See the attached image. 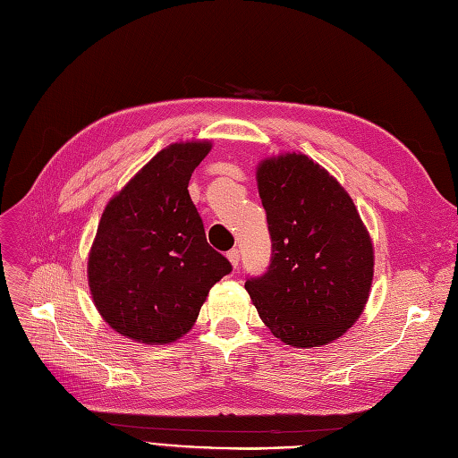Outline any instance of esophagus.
I'll list each match as a JSON object with an SVG mask.
<instances>
[{
	"mask_svg": "<svg viewBox=\"0 0 458 458\" xmlns=\"http://www.w3.org/2000/svg\"><path fill=\"white\" fill-rule=\"evenodd\" d=\"M227 259L231 261L233 269H237V267H239V261H241V252L237 250V248H233V250H229V252H227Z\"/></svg>",
	"mask_w": 458,
	"mask_h": 458,
	"instance_id": "esophagus-1",
	"label": "esophagus"
}]
</instances>
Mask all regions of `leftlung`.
<instances>
[{
    "label": "left lung",
    "mask_w": 458,
    "mask_h": 458,
    "mask_svg": "<svg viewBox=\"0 0 458 458\" xmlns=\"http://www.w3.org/2000/svg\"><path fill=\"white\" fill-rule=\"evenodd\" d=\"M256 179L271 263L244 288L273 336L294 348L327 345L365 310L374 273L369 231L345 189L306 155L261 160Z\"/></svg>",
    "instance_id": "obj_1"
}]
</instances>
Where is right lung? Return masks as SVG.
<instances>
[{"mask_svg":"<svg viewBox=\"0 0 458 458\" xmlns=\"http://www.w3.org/2000/svg\"><path fill=\"white\" fill-rule=\"evenodd\" d=\"M210 141L162 148L108 200L88 259L97 311L122 336L170 344L195 325L231 263L206 242L189 179Z\"/></svg>","mask_w":458,"mask_h":458,"instance_id":"obj_1","label":"right lung"}]
</instances>
